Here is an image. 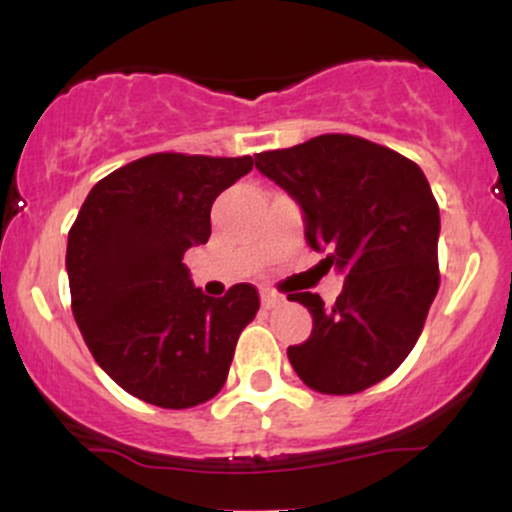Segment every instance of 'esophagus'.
I'll use <instances>...</instances> for the list:
<instances>
[{
	"label": "esophagus",
	"mask_w": 512,
	"mask_h": 512,
	"mask_svg": "<svg viewBox=\"0 0 512 512\" xmlns=\"http://www.w3.org/2000/svg\"><path fill=\"white\" fill-rule=\"evenodd\" d=\"M260 298H262V308H264V310L279 308V305L284 303V298H281V296H276L274 291H262V293H260Z\"/></svg>",
	"instance_id": "obj_1"
}]
</instances>
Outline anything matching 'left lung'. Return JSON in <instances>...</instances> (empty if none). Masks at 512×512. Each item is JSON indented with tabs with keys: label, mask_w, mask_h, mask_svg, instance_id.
I'll use <instances>...</instances> for the list:
<instances>
[{
	"label": "left lung",
	"mask_w": 512,
	"mask_h": 512,
	"mask_svg": "<svg viewBox=\"0 0 512 512\" xmlns=\"http://www.w3.org/2000/svg\"><path fill=\"white\" fill-rule=\"evenodd\" d=\"M255 166L289 192L310 248L344 274L334 305L289 296L313 315L310 337L286 351L293 370L322 395L380 383L414 349L440 284V211L424 170L351 134L264 151Z\"/></svg>",
	"instance_id": "1"
}]
</instances>
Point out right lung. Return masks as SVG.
<instances>
[{
    "mask_svg": "<svg viewBox=\"0 0 512 512\" xmlns=\"http://www.w3.org/2000/svg\"><path fill=\"white\" fill-rule=\"evenodd\" d=\"M252 158L154 154L88 192L67 240L74 320L93 358L129 395L163 409L207 402L228 378L255 286L197 289L182 255L211 236V204Z\"/></svg>",
    "mask_w": 512,
    "mask_h": 512,
    "instance_id": "add662e5",
    "label": "right lung"
}]
</instances>
